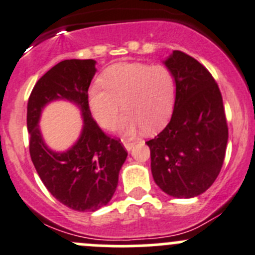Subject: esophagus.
<instances>
[{
	"label": "esophagus",
	"mask_w": 255,
	"mask_h": 255,
	"mask_svg": "<svg viewBox=\"0 0 255 255\" xmlns=\"http://www.w3.org/2000/svg\"><path fill=\"white\" fill-rule=\"evenodd\" d=\"M134 144L135 142H133V140H125V142H123V145H125V148L128 150V152L134 147Z\"/></svg>",
	"instance_id": "obj_1"
}]
</instances>
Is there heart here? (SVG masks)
Returning <instances> with one entry per match:
<instances>
[{
	"label": "heart",
	"instance_id": "1",
	"mask_svg": "<svg viewBox=\"0 0 255 255\" xmlns=\"http://www.w3.org/2000/svg\"><path fill=\"white\" fill-rule=\"evenodd\" d=\"M100 85L87 92V105L96 122L103 128L115 127L121 106L125 115L118 130L134 134L143 127L154 130L167 123L175 103V80L164 65L142 62L120 63L107 68Z\"/></svg>",
	"mask_w": 255,
	"mask_h": 255
}]
</instances>
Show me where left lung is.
<instances>
[{"instance_id": "1", "label": "left lung", "mask_w": 255, "mask_h": 255, "mask_svg": "<svg viewBox=\"0 0 255 255\" xmlns=\"http://www.w3.org/2000/svg\"><path fill=\"white\" fill-rule=\"evenodd\" d=\"M175 80V103L167 127L153 139L155 184L174 198H193L214 183L223 165L228 126L218 85L193 57L173 51L163 62Z\"/></svg>"}]
</instances>
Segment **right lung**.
<instances>
[{"mask_svg": "<svg viewBox=\"0 0 255 255\" xmlns=\"http://www.w3.org/2000/svg\"><path fill=\"white\" fill-rule=\"evenodd\" d=\"M96 71L95 59L59 62L37 81L27 105L29 154L34 168L49 193L78 212H95L110 203L128 154L120 140L102 132L91 115L87 92ZM59 99L77 105L84 120L80 138L65 152L51 150L38 126L43 108Z\"/></svg>", "mask_w": 255, "mask_h": 255, "instance_id": "add662e5", "label": "right lung"}]
</instances>
